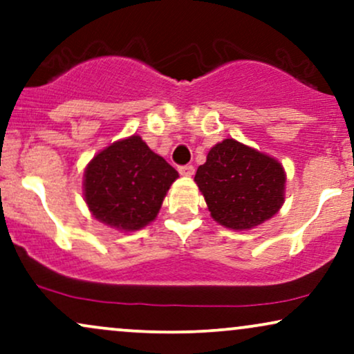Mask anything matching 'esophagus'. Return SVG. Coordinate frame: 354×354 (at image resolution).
I'll return each mask as SVG.
<instances>
[{
	"instance_id": "34e87169",
	"label": "esophagus",
	"mask_w": 354,
	"mask_h": 354,
	"mask_svg": "<svg viewBox=\"0 0 354 354\" xmlns=\"http://www.w3.org/2000/svg\"><path fill=\"white\" fill-rule=\"evenodd\" d=\"M178 172H180V176L192 177L194 172H195V169H194V165L187 164V165H180V167H178Z\"/></svg>"
}]
</instances>
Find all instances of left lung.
Wrapping results in <instances>:
<instances>
[{"label": "left lung", "mask_w": 354, "mask_h": 354, "mask_svg": "<svg viewBox=\"0 0 354 354\" xmlns=\"http://www.w3.org/2000/svg\"><path fill=\"white\" fill-rule=\"evenodd\" d=\"M285 170L273 157L235 139L215 144L195 182L212 218L232 230H250L285 202Z\"/></svg>", "instance_id": "left-lung-1"}]
</instances>
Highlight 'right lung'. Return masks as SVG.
Instances as JSON below:
<instances>
[{
	"instance_id": "obj_1",
	"label": "right lung",
	"mask_w": 354,
	"mask_h": 354,
	"mask_svg": "<svg viewBox=\"0 0 354 354\" xmlns=\"http://www.w3.org/2000/svg\"><path fill=\"white\" fill-rule=\"evenodd\" d=\"M178 172L139 136L111 144L87 164L84 198L99 222L124 232L149 225Z\"/></svg>"
}]
</instances>
